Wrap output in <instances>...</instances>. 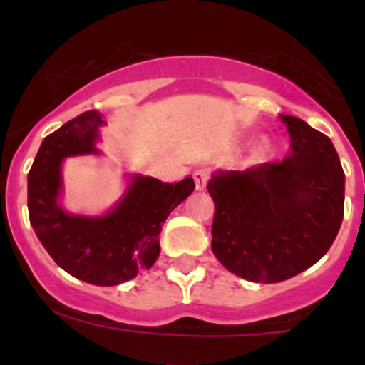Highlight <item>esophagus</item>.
Segmentation results:
<instances>
[{"label": "esophagus", "mask_w": 365, "mask_h": 365, "mask_svg": "<svg viewBox=\"0 0 365 365\" xmlns=\"http://www.w3.org/2000/svg\"><path fill=\"white\" fill-rule=\"evenodd\" d=\"M209 178H211V171L207 168H199L194 171V182H195V187L197 190H204L207 185Z\"/></svg>", "instance_id": "34e87169"}]
</instances>
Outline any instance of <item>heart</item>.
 Returning <instances> with one entry per match:
<instances>
[{"label":"heart","mask_w":365,"mask_h":365,"mask_svg":"<svg viewBox=\"0 0 365 365\" xmlns=\"http://www.w3.org/2000/svg\"><path fill=\"white\" fill-rule=\"evenodd\" d=\"M261 149H262V145H261Z\"/></svg>","instance_id":"b5f03b06"}]
</instances>
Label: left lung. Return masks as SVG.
Here are the masks:
<instances>
[{"mask_svg": "<svg viewBox=\"0 0 365 365\" xmlns=\"http://www.w3.org/2000/svg\"><path fill=\"white\" fill-rule=\"evenodd\" d=\"M292 137L283 161L217 173L215 255L228 271L255 283H278L314 266L341 226L345 173L328 135L295 116H282Z\"/></svg>", "mask_w": 365, "mask_h": 365, "instance_id": "left-lung-1", "label": "left lung"}]
</instances>
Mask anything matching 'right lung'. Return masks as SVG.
I'll list each match as a JSON object with an SVG mask.
<instances>
[{
    "mask_svg": "<svg viewBox=\"0 0 365 365\" xmlns=\"http://www.w3.org/2000/svg\"><path fill=\"white\" fill-rule=\"evenodd\" d=\"M101 116L86 111L46 137L29 171L27 206L37 238L61 269L82 282L113 287L156 262L161 225L195 183L135 177L110 215L86 217L63 211L58 204L63 158L96 153Z\"/></svg>",
    "mask_w": 365,
    "mask_h": 365,
    "instance_id": "1",
    "label": "right lung"
}]
</instances>
